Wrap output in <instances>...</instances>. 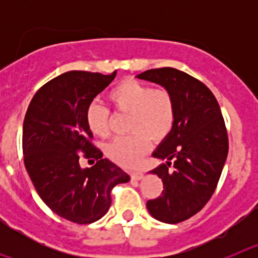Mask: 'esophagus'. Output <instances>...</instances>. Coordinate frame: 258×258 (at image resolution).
Segmentation results:
<instances>
[{"mask_svg":"<svg viewBox=\"0 0 258 258\" xmlns=\"http://www.w3.org/2000/svg\"><path fill=\"white\" fill-rule=\"evenodd\" d=\"M131 177H132V179H134V181H140V179L143 178V173L142 172H133V173H131Z\"/></svg>","mask_w":258,"mask_h":258,"instance_id":"1","label":"esophagus"}]
</instances>
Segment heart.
Returning <instances> with one entry per match:
<instances>
[{
  "label": "heart",
  "mask_w": 258,
  "mask_h": 258,
  "mask_svg": "<svg viewBox=\"0 0 258 258\" xmlns=\"http://www.w3.org/2000/svg\"><path fill=\"white\" fill-rule=\"evenodd\" d=\"M108 99L120 113L129 115L127 131L131 136L118 137L107 146L106 154L118 165L133 168L149 151L150 138L160 142L169 136L175 121V102L166 89L125 80L111 89ZM86 124L93 134L107 138L109 111L98 102L89 103L85 112Z\"/></svg>",
  "instance_id": "obj_1"
}]
</instances>
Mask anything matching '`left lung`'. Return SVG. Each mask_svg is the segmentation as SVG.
I'll list each match as a JSON object with an SVG mask.
<instances>
[{"instance_id":"8db88e82","label":"left lung","mask_w":258,"mask_h":258,"mask_svg":"<svg viewBox=\"0 0 258 258\" xmlns=\"http://www.w3.org/2000/svg\"><path fill=\"white\" fill-rule=\"evenodd\" d=\"M137 79L163 86L174 98V126L152 152L165 160L151 170L161 178L164 190L147 202V209L157 221L182 222L208 203L222 173L229 152L222 113L213 93L182 71L156 68Z\"/></svg>"}]
</instances>
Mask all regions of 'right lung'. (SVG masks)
<instances>
[{"mask_svg":"<svg viewBox=\"0 0 258 258\" xmlns=\"http://www.w3.org/2000/svg\"><path fill=\"white\" fill-rule=\"evenodd\" d=\"M111 75L70 71L50 80L32 98L23 122L24 165L42 202L75 223H92L111 206V190L131 181L90 140L89 103L111 84ZM96 164L79 166V154Z\"/></svg>","mask_w":258,"mask_h":258,"instance_id":"obj_1","label":"right lung"}]
</instances>
